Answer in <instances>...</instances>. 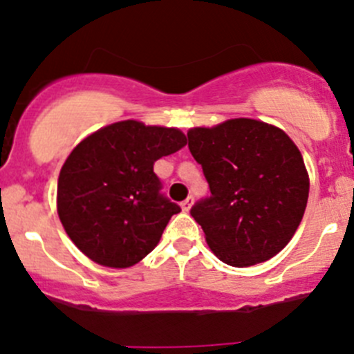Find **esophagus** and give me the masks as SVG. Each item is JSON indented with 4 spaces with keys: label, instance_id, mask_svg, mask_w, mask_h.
Here are the masks:
<instances>
[{
    "label": "esophagus",
    "instance_id": "34e87169",
    "mask_svg": "<svg viewBox=\"0 0 354 354\" xmlns=\"http://www.w3.org/2000/svg\"><path fill=\"white\" fill-rule=\"evenodd\" d=\"M192 204H194V198L188 197V198H185V201L181 202L180 205H181V209H183L185 212H188V211H190V209H192Z\"/></svg>",
    "mask_w": 354,
    "mask_h": 354
}]
</instances>
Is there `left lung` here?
Masks as SVG:
<instances>
[{"label": "left lung", "instance_id": "8db88e82", "mask_svg": "<svg viewBox=\"0 0 354 354\" xmlns=\"http://www.w3.org/2000/svg\"><path fill=\"white\" fill-rule=\"evenodd\" d=\"M187 135L211 188L190 211L209 249L236 268L272 259L290 242L308 204L310 176L296 143L283 129L249 118Z\"/></svg>", "mask_w": 354, "mask_h": 354}]
</instances>
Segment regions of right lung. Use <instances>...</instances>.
Listing matches in <instances>:
<instances>
[{
	"label": "right lung",
	"instance_id": "add662e5",
	"mask_svg": "<svg viewBox=\"0 0 354 354\" xmlns=\"http://www.w3.org/2000/svg\"><path fill=\"white\" fill-rule=\"evenodd\" d=\"M185 145L178 128L128 119L72 149L58 176L57 212L84 256L107 268H129L156 249L180 207L159 194L153 162Z\"/></svg>",
	"mask_w": 354,
	"mask_h": 354
}]
</instances>
